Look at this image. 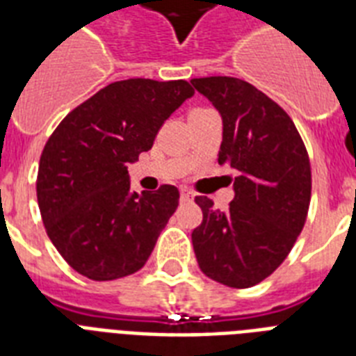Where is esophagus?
Wrapping results in <instances>:
<instances>
[{"mask_svg":"<svg viewBox=\"0 0 356 356\" xmlns=\"http://www.w3.org/2000/svg\"><path fill=\"white\" fill-rule=\"evenodd\" d=\"M192 200H194V194H192L188 188H181V201H192Z\"/></svg>","mask_w":356,"mask_h":356,"instance_id":"34e87169","label":"esophagus"}]
</instances>
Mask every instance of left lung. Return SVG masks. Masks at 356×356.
Returning a JSON list of instances; mask_svg holds the SVG:
<instances>
[{
  "instance_id": "obj_1",
  "label": "left lung",
  "mask_w": 356,
  "mask_h": 356,
  "mask_svg": "<svg viewBox=\"0 0 356 356\" xmlns=\"http://www.w3.org/2000/svg\"><path fill=\"white\" fill-rule=\"evenodd\" d=\"M223 120L218 162L238 172L225 212L197 195L203 222L192 231L201 271L231 288L264 281L303 231L310 205V161L292 118L264 92L236 77L190 81Z\"/></svg>"
}]
</instances>
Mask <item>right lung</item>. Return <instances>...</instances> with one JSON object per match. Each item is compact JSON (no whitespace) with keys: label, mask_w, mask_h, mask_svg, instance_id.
<instances>
[{"label":"right lung","mask_w":356,"mask_h":356,"mask_svg":"<svg viewBox=\"0 0 356 356\" xmlns=\"http://www.w3.org/2000/svg\"><path fill=\"white\" fill-rule=\"evenodd\" d=\"M186 81H116L58 123L42 151L36 197L63 259L92 281L138 271L179 205V190L133 192L129 164L184 99Z\"/></svg>","instance_id":"right-lung-1"}]
</instances>
